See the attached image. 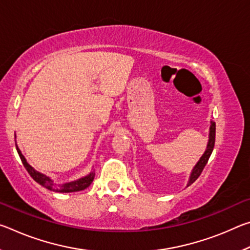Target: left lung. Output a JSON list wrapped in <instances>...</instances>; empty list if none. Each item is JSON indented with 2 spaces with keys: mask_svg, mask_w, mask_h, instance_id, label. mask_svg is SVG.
<instances>
[{
  "mask_svg": "<svg viewBox=\"0 0 250 250\" xmlns=\"http://www.w3.org/2000/svg\"><path fill=\"white\" fill-rule=\"evenodd\" d=\"M215 134H216V125H215V122L211 121V125H210V129H209V140H208V145H207V149L205 151V153L203 154L201 160L197 162L195 167L193 168L191 177H189L188 185H191L192 183H194V182H195L198 179V176L201 175V173L203 172V170H204V167L207 164V161H208L211 152H213V149H214Z\"/></svg>",
  "mask_w": 250,
  "mask_h": 250,
  "instance_id": "obj_1",
  "label": "left lung"
}]
</instances>
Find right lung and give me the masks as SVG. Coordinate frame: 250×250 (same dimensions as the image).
Returning a JSON list of instances; mask_svg holds the SVG:
<instances>
[{"label": "right lung", "instance_id": "obj_1", "mask_svg": "<svg viewBox=\"0 0 250 250\" xmlns=\"http://www.w3.org/2000/svg\"><path fill=\"white\" fill-rule=\"evenodd\" d=\"M16 150H18L20 158H21V160H22L24 167L26 168L28 174L33 177V180L36 181L37 183H40L41 185L45 186L46 188L52 189V191L61 192V193H73V192L83 191V189H86L88 186L92 183V181H94V179H95V173L92 172L88 176H84V177H83V179H80L78 181L70 182V183H66V184H55L48 176H46L44 174H42V173L35 171L31 166H29V164L26 162V160H25V158L23 156V154L21 153V151H20L18 146H16Z\"/></svg>", "mask_w": 250, "mask_h": 250}]
</instances>
